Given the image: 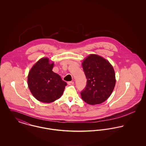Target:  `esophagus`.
Segmentation results:
<instances>
[{
    "label": "esophagus",
    "mask_w": 146,
    "mask_h": 146,
    "mask_svg": "<svg viewBox=\"0 0 146 146\" xmlns=\"http://www.w3.org/2000/svg\"><path fill=\"white\" fill-rule=\"evenodd\" d=\"M74 84V83L73 82H67V84L69 85H72Z\"/></svg>",
    "instance_id": "esophagus-1"
}]
</instances>
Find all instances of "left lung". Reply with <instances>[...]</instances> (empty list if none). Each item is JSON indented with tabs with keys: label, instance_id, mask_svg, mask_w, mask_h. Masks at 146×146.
<instances>
[{
	"label": "left lung",
	"instance_id": "8db88e82",
	"mask_svg": "<svg viewBox=\"0 0 146 146\" xmlns=\"http://www.w3.org/2000/svg\"><path fill=\"white\" fill-rule=\"evenodd\" d=\"M87 79L82 98L88 104H101L112 94L115 84V72L113 66L104 57L90 54L82 62Z\"/></svg>",
	"mask_w": 146,
	"mask_h": 146
}]
</instances>
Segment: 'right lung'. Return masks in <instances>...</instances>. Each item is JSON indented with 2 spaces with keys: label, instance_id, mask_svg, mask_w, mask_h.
<instances>
[{
  "label": "right lung",
  "instance_id": "add662e5",
  "mask_svg": "<svg viewBox=\"0 0 146 146\" xmlns=\"http://www.w3.org/2000/svg\"><path fill=\"white\" fill-rule=\"evenodd\" d=\"M54 62L43 57L35 63L30 69L27 84L33 96L43 103H52L63 94L67 83L52 69Z\"/></svg>",
  "mask_w": 146,
  "mask_h": 146
}]
</instances>
